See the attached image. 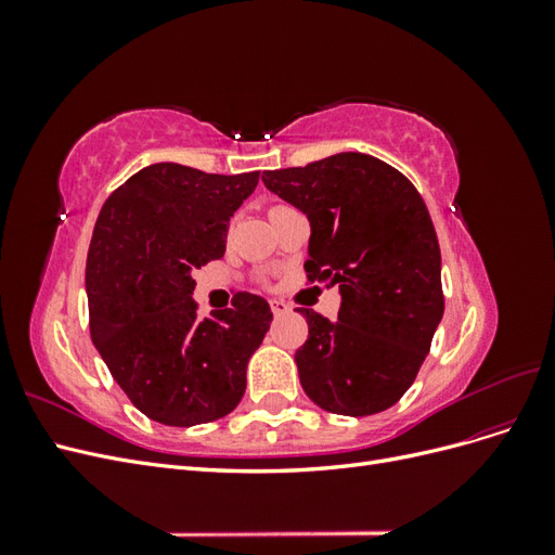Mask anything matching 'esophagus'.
Segmentation results:
<instances>
[{
	"instance_id": "34e87169",
	"label": "esophagus",
	"mask_w": 555,
	"mask_h": 555,
	"mask_svg": "<svg viewBox=\"0 0 555 555\" xmlns=\"http://www.w3.org/2000/svg\"><path fill=\"white\" fill-rule=\"evenodd\" d=\"M271 310H273L275 317H282V314L292 312V306L284 304V300H280V298H273V300H271Z\"/></svg>"
}]
</instances>
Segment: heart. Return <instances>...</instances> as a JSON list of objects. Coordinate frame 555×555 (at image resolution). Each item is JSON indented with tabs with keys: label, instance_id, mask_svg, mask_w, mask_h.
Masks as SVG:
<instances>
[{
	"label": "heart",
	"instance_id": "b5f03b06",
	"mask_svg": "<svg viewBox=\"0 0 555 555\" xmlns=\"http://www.w3.org/2000/svg\"><path fill=\"white\" fill-rule=\"evenodd\" d=\"M271 208H278V206H271Z\"/></svg>",
	"mask_w": 555,
	"mask_h": 555
}]
</instances>
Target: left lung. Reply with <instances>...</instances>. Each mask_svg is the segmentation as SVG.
Wrapping results in <instances>:
<instances>
[{"label":"left lung","instance_id":"1","mask_svg":"<svg viewBox=\"0 0 555 555\" xmlns=\"http://www.w3.org/2000/svg\"><path fill=\"white\" fill-rule=\"evenodd\" d=\"M261 180L308 215V282L338 284L343 294L333 324L298 310L308 319L296 351L304 391L333 414L389 410L416 379L444 312L440 243L422 194L361 153L263 171Z\"/></svg>","mask_w":555,"mask_h":555}]
</instances>
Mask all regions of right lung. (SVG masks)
I'll return each instance as SVG.
<instances>
[{"label":"right lung","mask_w":555,"mask_h":555,"mask_svg":"<svg viewBox=\"0 0 555 555\" xmlns=\"http://www.w3.org/2000/svg\"><path fill=\"white\" fill-rule=\"evenodd\" d=\"M257 182L259 171L153 164L96 217L86 266L90 335L113 379L153 422H217L245 393L247 361L273 312L261 296L238 292L231 308L201 317L192 271L224 255L231 215Z\"/></svg>","instance_id":"1"}]
</instances>
